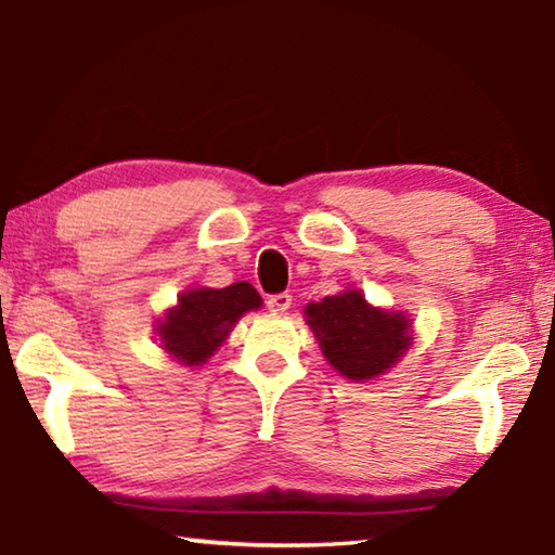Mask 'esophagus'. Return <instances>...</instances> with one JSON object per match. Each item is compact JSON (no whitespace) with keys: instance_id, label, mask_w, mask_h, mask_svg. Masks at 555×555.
<instances>
[{"instance_id":"obj_1","label":"esophagus","mask_w":555,"mask_h":555,"mask_svg":"<svg viewBox=\"0 0 555 555\" xmlns=\"http://www.w3.org/2000/svg\"><path fill=\"white\" fill-rule=\"evenodd\" d=\"M291 304H294V296L291 294H271L267 298V308L271 313H286Z\"/></svg>"}]
</instances>
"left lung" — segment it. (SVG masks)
Listing matches in <instances>:
<instances>
[{
  "mask_svg": "<svg viewBox=\"0 0 555 555\" xmlns=\"http://www.w3.org/2000/svg\"><path fill=\"white\" fill-rule=\"evenodd\" d=\"M306 315L327 362L354 382L387 372L411 345L406 318L372 308L360 291L306 306Z\"/></svg>",
  "mask_w": 555,
  "mask_h": 555,
  "instance_id": "8db88e82",
  "label": "left lung"
}]
</instances>
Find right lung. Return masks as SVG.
<instances>
[{"mask_svg":"<svg viewBox=\"0 0 555 555\" xmlns=\"http://www.w3.org/2000/svg\"><path fill=\"white\" fill-rule=\"evenodd\" d=\"M259 306L261 298L247 281H237L228 288L185 291L158 325V335L178 362L195 367L218 350L242 313Z\"/></svg>","mask_w":555,"mask_h":555,"instance_id":"obj_1","label":"right lung"}]
</instances>
